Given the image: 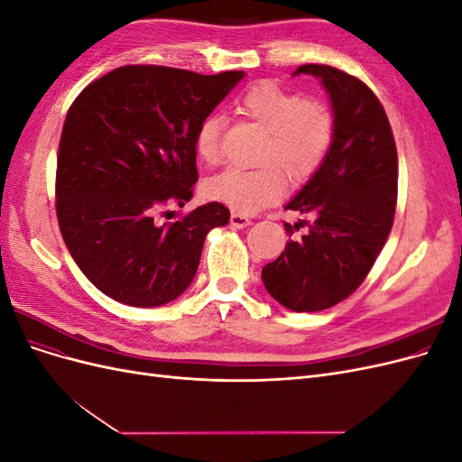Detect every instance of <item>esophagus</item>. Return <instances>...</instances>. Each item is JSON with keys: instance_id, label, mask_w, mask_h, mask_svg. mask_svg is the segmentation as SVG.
<instances>
[{"instance_id": "1", "label": "esophagus", "mask_w": 462, "mask_h": 462, "mask_svg": "<svg viewBox=\"0 0 462 462\" xmlns=\"http://www.w3.org/2000/svg\"><path fill=\"white\" fill-rule=\"evenodd\" d=\"M231 227L233 229H245L250 226V217L245 214H231Z\"/></svg>"}]
</instances>
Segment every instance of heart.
<instances>
[{"label":"heart","mask_w":462,"mask_h":462,"mask_svg":"<svg viewBox=\"0 0 462 462\" xmlns=\"http://www.w3.org/2000/svg\"><path fill=\"white\" fill-rule=\"evenodd\" d=\"M239 114L265 129L256 170H229L206 183L208 197L235 212L254 214L279 200L285 192V177H310L333 143V114L316 97H300L273 82H260L239 97ZM199 158L209 165L223 153V116L214 111L199 125L194 138Z\"/></svg>","instance_id":"b5f03b06"}]
</instances>
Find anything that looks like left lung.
<instances>
[{
    "instance_id": "left-lung-1",
    "label": "left lung",
    "mask_w": 462,
    "mask_h": 462,
    "mask_svg": "<svg viewBox=\"0 0 462 462\" xmlns=\"http://www.w3.org/2000/svg\"><path fill=\"white\" fill-rule=\"evenodd\" d=\"M297 75L316 77L329 96L333 143L285 204L314 221L263 265L262 282L285 309L318 312L351 295L382 253L395 216L397 148L385 111L365 82L314 63L300 65ZM285 231L292 233L289 223Z\"/></svg>"
}]
</instances>
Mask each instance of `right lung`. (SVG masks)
<instances>
[{"mask_svg":"<svg viewBox=\"0 0 462 462\" xmlns=\"http://www.w3.org/2000/svg\"><path fill=\"white\" fill-rule=\"evenodd\" d=\"M243 79L127 65L77 96L61 133L55 208L69 253L109 299L138 309L175 300L197 275L206 235L229 223L219 202L175 223L156 214L192 199L199 125Z\"/></svg>","mask_w":462,"mask_h":462,"instance_id":"1","label":"right lung"}]
</instances>
